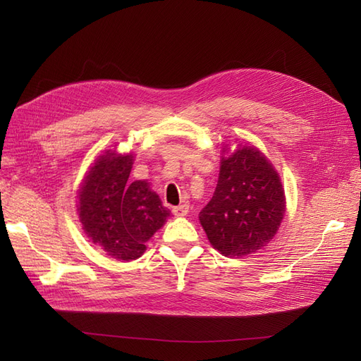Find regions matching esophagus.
Wrapping results in <instances>:
<instances>
[{"label": "esophagus", "instance_id": "esophagus-1", "mask_svg": "<svg viewBox=\"0 0 361 361\" xmlns=\"http://www.w3.org/2000/svg\"><path fill=\"white\" fill-rule=\"evenodd\" d=\"M188 209H190V206L187 203H183V204H179V206H174L171 212H173L174 216H185L188 214Z\"/></svg>", "mask_w": 361, "mask_h": 361}]
</instances>
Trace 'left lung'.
Here are the masks:
<instances>
[{
	"label": "left lung",
	"instance_id": "left-lung-1",
	"mask_svg": "<svg viewBox=\"0 0 361 361\" xmlns=\"http://www.w3.org/2000/svg\"><path fill=\"white\" fill-rule=\"evenodd\" d=\"M221 158L211 202L199 218L206 236L226 257H243L265 247L286 211L285 190L276 169L253 146L238 145Z\"/></svg>",
	"mask_w": 361,
	"mask_h": 361
}]
</instances>
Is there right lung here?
<instances>
[{
    "mask_svg": "<svg viewBox=\"0 0 361 361\" xmlns=\"http://www.w3.org/2000/svg\"><path fill=\"white\" fill-rule=\"evenodd\" d=\"M134 157L105 152L87 173L78 194L85 235L117 260H135L170 211L147 180L129 182Z\"/></svg>",
    "mask_w": 361,
    "mask_h": 361,
    "instance_id": "add662e5",
    "label": "right lung"
}]
</instances>
